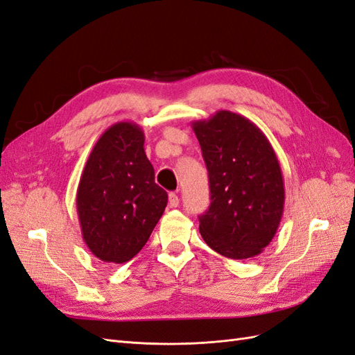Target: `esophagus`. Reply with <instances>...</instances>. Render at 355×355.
Instances as JSON below:
<instances>
[{"label":"esophagus","mask_w":355,"mask_h":355,"mask_svg":"<svg viewBox=\"0 0 355 355\" xmlns=\"http://www.w3.org/2000/svg\"><path fill=\"white\" fill-rule=\"evenodd\" d=\"M168 204H170V207L179 206V197H178V194H175V192H170L168 194Z\"/></svg>","instance_id":"obj_1"}]
</instances>
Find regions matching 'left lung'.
<instances>
[{
    "mask_svg": "<svg viewBox=\"0 0 355 355\" xmlns=\"http://www.w3.org/2000/svg\"><path fill=\"white\" fill-rule=\"evenodd\" d=\"M210 185V206L200 234L230 259L261 254L280 225L284 182L278 158L262 130L245 116L218 111L192 123Z\"/></svg>",
    "mask_w": 355,
    "mask_h": 355,
    "instance_id": "8db88e82",
    "label": "left lung"
}]
</instances>
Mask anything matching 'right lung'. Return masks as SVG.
Masks as SVG:
<instances>
[{
	"mask_svg": "<svg viewBox=\"0 0 355 355\" xmlns=\"http://www.w3.org/2000/svg\"><path fill=\"white\" fill-rule=\"evenodd\" d=\"M145 135L132 121L106 128L93 146L77 189L84 243L103 262L124 263L148 241L167 206L144 149Z\"/></svg>",
	"mask_w": 355,
	"mask_h": 355,
	"instance_id": "right-lung-1",
	"label": "right lung"
}]
</instances>
